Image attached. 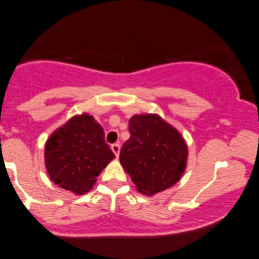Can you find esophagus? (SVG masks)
Wrapping results in <instances>:
<instances>
[{"mask_svg":"<svg viewBox=\"0 0 259 259\" xmlns=\"http://www.w3.org/2000/svg\"><path fill=\"white\" fill-rule=\"evenodd\" d=\"M111 149L113 151V154L118 157V156H119V152H120V145H119V143H114V145L111 146Z\"/></svg>","mask_w":259,"mask_h":259,"instance_id":"1","label":"esophagus"}]
</instances>
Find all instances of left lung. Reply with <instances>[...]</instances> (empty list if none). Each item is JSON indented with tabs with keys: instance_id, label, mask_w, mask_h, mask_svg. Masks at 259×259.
Returning <instances> with one entry per match:
<instances>
[{
	"instance_id": "obj_1",
	"label": "left lung",
	"mask_w": 259,
	"mask_h": 259,
	"mask_svg": "<svg viewBox=\"0 0 259 259\" xmlns=\"http://www.w3.org/2000/svg\"><path fill=\"white\" fill-rule=\"evenodd\" d=\"M131 137L122 145L119 160L138 192L152 195L176 185L187 166L184 138L158 114H135L130 119Z\"/></svg>"
}]
</instances>
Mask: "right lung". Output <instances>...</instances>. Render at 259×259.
I'll use <instances>...</instances> for the list:
<instances>
[{"label": "right lung", "instance_id": "add662e5", "mask_svg": "<svg viewBox=\"0 0 259 259\" xmlns=\"http://www.w3.org/2000/svg\"><path fill=\"white\" fill-rule=\"evenodd\" d=\"M114 154L104 131L91 114L74 116L50 135L45 147L47 172L53 182L70 192H90Z\"/></svg>", "mask_w": 259, "mask_h": 259}]
</instances>
